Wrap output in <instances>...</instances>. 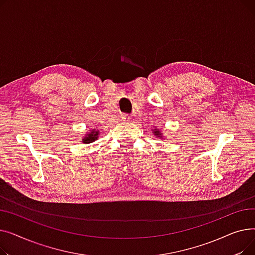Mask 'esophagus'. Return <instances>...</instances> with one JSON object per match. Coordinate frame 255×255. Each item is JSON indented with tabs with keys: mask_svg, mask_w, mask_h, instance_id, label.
<instances>
[{
	"mask_svg": "<svg viewBox=\"0 0 255 255\" xmlns=\"http://www.w3.org/2000/svg\"><path fill=\"white\" fill-rule=\"evenodd\" d=\"M122 119H123L124 121H129V120H130V116L127 115V114H124V115L122 116Z\"/></svg>",
	"mask_w": 255,
	"mask_h": 255,
	"instance_id": "esophagus-1",
	"label": "esophagus"
}]
</instances>
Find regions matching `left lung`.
Here are the masks:
<instances>
[{
    "label": "left lung",
    "instance_id": "8db88e82",
    "mask_svg": "<svg viewBox=\"0 0 255 255\" xmlns=\"http://www.w3.org/2000/svg\"><path fill=\"white\" fill-rule=\"evenodd\" d=\"M154 135L157 136V137H161V138L163 137L162 134H161V132H160L158 129H155V130H154Z\"/></svg>",
    "mask_w": 255,
    "mask_h": 255
}]
</instances>
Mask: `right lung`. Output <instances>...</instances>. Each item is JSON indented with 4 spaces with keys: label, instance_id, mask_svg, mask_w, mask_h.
Segmentation results:
<instances>
[{
    "label": "right lung",
    "instance_id": "right-lung-1",
    "mask_svg": "<svg viewBox=\"0 0 255 255\" xmlns=\"http://www.w3.org/2000/svg\"><path fill=\"white\" fill-rule=\"evenodd\" d=\"M98 135H99V131L96 129H93L90 133L86 134L85 137H83V142H86V143L93 142L94 140H96L98 138Z\"/></svg>",
    "mask_w": 255,
    "mask_h": 255
}]
</instances>
